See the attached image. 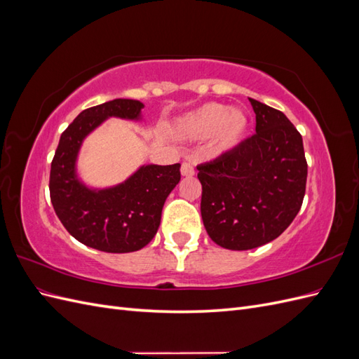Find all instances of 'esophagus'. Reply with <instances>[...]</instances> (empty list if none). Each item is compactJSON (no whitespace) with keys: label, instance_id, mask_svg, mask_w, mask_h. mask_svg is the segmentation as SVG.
Listing matches in <instances>:
<instances>
[{"label":"esophagus","instance_id":"esophagus-1","mask_svg":"<svg viewBox=\"0 0 359 359\" xmlns=\"http://www.w3.org/2000/svg\"><path fill=\"white\" fill-rule=\"evenodd\" d=\"M181 173H182V177H193L194 175V168H193L191 163L184 161L181 165Z\"/></svg>","mask_w":359,"mask_h":359}]
</instances>
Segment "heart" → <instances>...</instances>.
I'll list each match as a JSON object with an SVG mask.
<instances>
[{
  "label": "heart",
  "mask_w": 359,
  "mask_h": 359,
  "mask_svg": "<svg viewBox=\"0 0 359 359\" xmlns=\"http://www.w3.org/2000/svg\"><path fill=\"white\" fill-rule=\"evenodd\" d=\"M250 126L248 115L243 109H229L222 103H206L178 119L175 133L189 140L211 137L215 154H223L241 144Z\"/></svg>",
  "instance_id": "obj_1"
}]
</instances>
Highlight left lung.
<instances>
[{"mask_svg": "<svg viewBox=\"0 0 359 359\" xmlns=\"http://www.w3.org/2000/svg\"><path fill=\"white\" fill-rule=\"evenodd\" d=\"M248 100L256 133L198 166L203 226L227 250L276 240L299 212L306 194L307 160L299 132L283 112Z\"/></svg>", "mask_w": 359, "mask_h": 359, "instance_id": "8db88e82", "label": "left lung"}]
</instances>
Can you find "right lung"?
Here are the masks:
<instances>
[{"label":"right lung","instance_id":"obj_1","mask_svg":"<svg viewBox=\"0 0 359 359\" xmlns=\"http://www.w3.org/2000/svg\"><path fill=\"white\" fill-rule=\"evenodd\" d=\"M144 104L115 99L82 111L64 130L50 165L49 191L58 219L79 243L106 253L145 247L160 226L161 210L181 180L180 163L140 166L115 187L94 190L76 173L82 140L109 116L140 119Z\"/></svg>","mask_w":359,"mask_h":359}]
</instances>
